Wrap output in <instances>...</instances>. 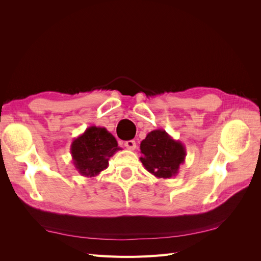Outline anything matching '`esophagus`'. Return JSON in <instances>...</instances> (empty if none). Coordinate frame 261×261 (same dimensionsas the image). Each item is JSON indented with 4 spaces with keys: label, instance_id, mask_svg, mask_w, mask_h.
I'll return each instance as SVG.
<instances>
[{
    "label": "esophagus",
    "instance_id": "esophagus-1",
    "mask_svg": "<svg viewBox=\"0 0 261 261\" xmlns=\"http://www.w3.org/2000/svg\"><path fill=\"white\" fill-rule=\"evenodd\" d=\"M125 147L128 150H135L136 149V143L134 140H128L125 143Z\"/></svg>",
    "mask_w": 261,
    "mask_h": 261
}]
</instances>
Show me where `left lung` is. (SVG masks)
<instances>
[{
    "label": "left lung",
    "mask_w": 261,
    "mask_h": 261,
    "mask_svg": "<svg viewBox=\"0 0 261 261\" xmlns=\"http://www.w3.org/2000/svg\"><path fill=\"white\" fill-rule=\"evenodd\" d=\"M140 161L145 169L158 178H171L177 175L186 156L185 146L173 139L164 129L148 133L140 143Z\"/></svg>",
    "instance_id": "8db88e82"
}]
</instances>
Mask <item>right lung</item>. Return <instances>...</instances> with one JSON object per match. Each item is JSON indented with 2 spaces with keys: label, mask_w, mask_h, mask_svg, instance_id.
Wrapping results in <instances>:
<instances>
[{
  "label": "right lung",
  "mask_w": 261,
  "mask_h": 261,
  "mask_svg": "<svg viewBox=\"0 0 261 261\" xmlns=\"http://www.w3.org/2000/svg\"><path fill=\"white\" fill-rule=\"evenodd\" d=\"M117 150V141L105 127L90 126L74 138L70 153L75 169L85 177H94L108 168L109 160Z\"/></svg>",
  "instance_id": "add662e5"
}]
</instances>
